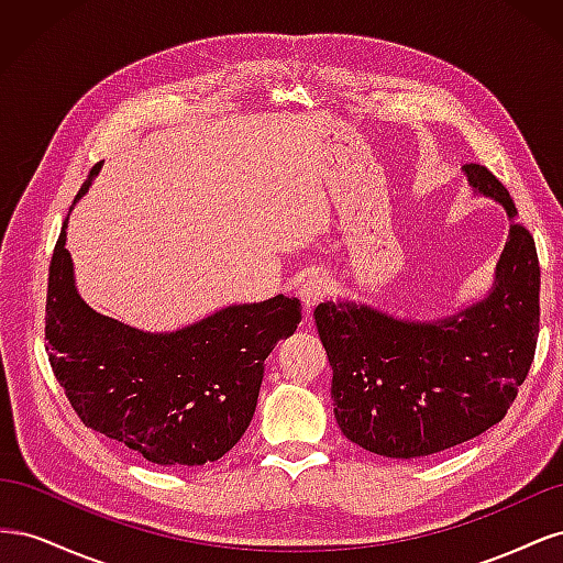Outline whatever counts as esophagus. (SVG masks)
I'll return each instance as SVG.
<instances>
[{
  "label": "esophagus",
  "instance_id": "34e87169",
  "mask_svg": "<svg viewBox=\"0 0 563 563\" xmlns=\"http://www.w3.org/2000/svg\"><path fill=\"white\" fill-rule=\"evenodd\" d=\"M329 279L323 275H312L305 279L300 286H298V298L302 300V308L305 310H312L317 308V305L329 296Z\"/></svg>",
  "mask_w": 563,
  "mask_h": 563
}]
</instances>
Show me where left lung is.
Listing matches in <instances>:
<instances>
[{
    "mask_svg": "<svg viewBox=\"0 0 563 563\" xmlns=\"http://www.w3.org/2000/svg\"><path fill=\"white\" fill-rule=\"evenodd\" d=\"M476 192L512 218L490 294L439 321H404L356 302L314 310L333 368V413L343 434L385 457L453 449L498 424L533 364L540 331V265L507 187L465 164Z\"/></svg>",
    "mask_w": 563,
    "mask_h": 563,
    "instance_id": "obj_1",
    "label": "left lung"
}]
</instances>
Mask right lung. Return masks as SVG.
I'll use <instances>...</instances> for the list:
<instances>
[{
    "mask_svg": "<svg viewBox=\"0 0 563 563\" xmlns=\"http://www.w3.org/2000/svg\"><path fill=\"white\" fill-rule=\"evenodd\" d=\"M65 228L67 218L48 267L44 333L51 368L79 420L155 465L223 457L253 418L267 354L298 329L300 300L230 305L180 331L145 333L79 298Z\"/></svg>",
    "mask_w": 563,
    "mask_h": 563,
    "instance_id": "obj_1",
    "label": "right lung"
}]
</instances>
